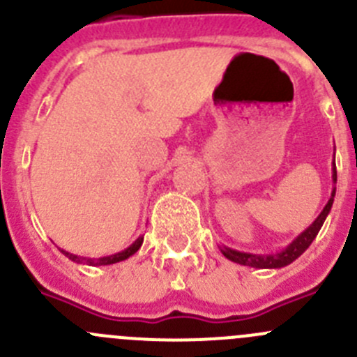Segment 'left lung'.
I'll use <instances>...</instances> for the list:
<instances>
[{"mask_svg": "<svg viewBox=\"0 0 357 357\" xmlns=\"http://www.w3.org/2000/svg\"><path fill=\"white\" fill-rule=\"evenodd\" d=\"M333 183H337V167H335V160H333ZM337 188L333 186V192H331V199L328 200V204L324 206V209L321 211L319 216L316 218L312 225H310L307 230H303L291 244L288 245L282 251L275 252V255H252V252H242V251H235V249L230 248H223L221 252L225 255V258H228L230 261L238 263V265H245V266H252V268H281V266L289 265V263L295 261L300 255L305 252V249L312 244V241L316 238V235L319 234L321 227H323L324 220L330 214L331 206H333V197Z\"/></svg>", "mask_w": 357, "mask_h": 357, "instance_id": "8db88e82", "label": "left lung"}]
</instances>
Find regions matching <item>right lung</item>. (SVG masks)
Masks as SVG:
<instances>
[{"mask_svg":"<svg viewBox=\"0 0 357 357\" xmlns=\"http://www.w3.org/2000/svg\"><path fill=\"white\" fill-rule=\"evenodd\" d=\"M141 244H143V237L137 238L136 242H134L132 245H129L127 249H123L122 252H116V255H112V256H102V258H82V256H76V255H71V252L68 251H61L64 252L66 256H68L69 259H73V261L76 263H86V265H92V266H98V265H112V263H119V261H123V259H127L129 256H132L134 252L137 251V249L141 248Z\"/></svg>","mask_w":357,"mask_h":357,"instance_id":"obj_1","label":"right lung"}]
</instances>
